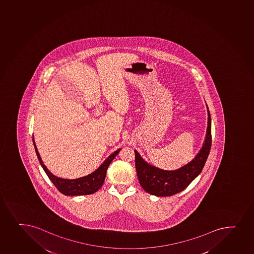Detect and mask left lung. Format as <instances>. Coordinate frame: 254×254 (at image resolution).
<instances>
[{
  "mask_svg": "<svg viewBox=\"0 0 254 254\" xmlns=\"http://www.w3.org/2000/svg\"><path fill=\"white\" fill-rule=\"evenodd\" d=\"M207 115V128L202 147L192 160L179 169L166 171L155 167L146 162L134 150L137 176L139 184L146 192L156 196H171L186 189L200 175L211 146V119L208 107Z\"/></svg>",
  "mask_w": 254,
  "mask_h": 254,
  "instance_id": "1",
  "label": "left lung"
}]
</instances>
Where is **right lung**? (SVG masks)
Listing matches in <instances>:
<instances>
[{"label": "right lung", "instance_id": "obj_1", "mask_svg": "<svg viewBox=\"0 0 254 254\" xmlns=\"http://www.w3.org/2000/svg\"><path fill=\"white\" fill-rule=\"evenodd\" d=\"M32 140H33L35 150L37 153V156H38L41 166L45 171L48 178L57 187V189L65 195H90V194L96 192L97 190L100 189L104 184L108 167L112 162V160L115 159V156L121 150V149L115 150V152L112 153L106 160H104V162L101 164V166H99V168L88 176L76 178V179H64L61 177L54 176V174H52L50 171H48V169L43 164L42 158L38 153V148L35 144L34 138H32Z\"/></svg>", "mask_w": 254, "mask_h": 254}]
</instances>
